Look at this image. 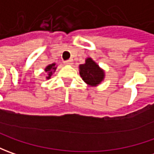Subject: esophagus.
I'll return each instance as SVG.
<instances>
[{
	"mask_svg": "<svg viewBox=\"0 0 154 154\" xmlns=\"http://www.w3.org/2000/svg\"><path fill=\"white\" fill-rule=\"evenodd\" d=\"M64 63H65L66 65H73V64H74V62H73V60H68V61H65Z\"/></svg>",
	"mask_w": 154,
	"mask_h": 154,
	"instance_id": "34e87169",
	"label": "esophagus"
}]
</instances>
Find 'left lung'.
I'll use <instances>...</instances> for the list:
<instances>
[{
	"mask_svg": "<svg viewBox=\"0 0 154 154\" xmlns=\"http://www.w3.org/2000/svg\"><path fill=\"white\" fill-rule=\"evenodd\" d=\"M80 77L86 85L92 87L98 86L105 78V72L91 57L86 58L84 64L79 66Z\"/></svg>",
	"mask_w": 154,
	"mask_h": 154,
	"instance_id": "1",
	"label": "left lung"
}]
</instances>
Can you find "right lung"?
<instances>
[{"instance_id":"add662e5","label":"right lung","mask_w":154,"mask_h":154,"mask_svg":"<svg viewBox=\"0 0 154 154\" xmlns=\"http://www.w3.org/2000/svg\"><path fill=\"white\" fill-rule=\"evenodd\" d=\"M56 68H57V65L56 63H52V64H49L48 66H46L45 68V71L47 76H46V80H49L51 79L52 74H54L56 72Z\"/></svg>"}]
</instances>
